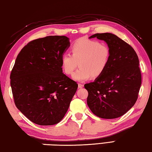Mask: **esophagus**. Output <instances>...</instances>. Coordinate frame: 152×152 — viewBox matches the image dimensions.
I'll return each instance as SVG.
<instances>
[{"mask_svg":"<svg viewBox=\"0 0 152 152\" xmlns=\"http://www.w3.org/2000/svg\"><path fill=\"white\" fill-rule=\"evenodd\" d=\"M78 86H79V88H83L84 87V85L82 84V83H79Z\"/></svg>","mask_w":152,"mask_h":152,"instance_id":"obj_1","label":"esophagus"}]
</instances>
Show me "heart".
I'll use <instances>...</instances> for the list:
<instances>
[{
	"mask_svg": "<svg viewBox=\"0 0 152 152\" xmlns=\"http://www.w3.org/2000/svg\"><path fill=\"white\" fill-rule=\"evenodd\" d=\"M71 53L61 56L62 70L70 75L76 67L79 68L73 75L78 81H85L91 77H99L107 69L110 60V50L107 45L86 37L77 39L71 47Z\"/></svg>",
	"mask_w": 152,
	"mask_h": 152,
	"instance_id": "1",
	"label": "heart"
}]
</instances>
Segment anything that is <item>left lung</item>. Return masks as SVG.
I'll return each instance as SVG.
<instances>
[{
	"label": "left lung",
	"instance_id": "8db88e82",
	"mask_svg": "<svg viewBox=\"0 0 152 152\" xmlns=\"http://www.w3.org/2000/svg\"><path fill=\"white\" fill-rule=\"evenodd\" d=\"M91 38L107 42L111 55L104 73L94 82L85 85L88 93L87 104L99 118H118L138 99L142 84L138 57L130 45L114 34H95Z\"/></svg>",
	"mask_w": 152,
	"mask_h": 152
}]
</instances>
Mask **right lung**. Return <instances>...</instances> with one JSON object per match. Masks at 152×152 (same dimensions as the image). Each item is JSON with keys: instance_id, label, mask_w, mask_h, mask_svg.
<instances>
[{"instance_id": "add662e5", "label": "right lung", "mask_w": 152, "mask_h": 152, "mask_svg": "<svg viewBox=\"0 0 152 152\" xmlns=\"http://www.w3.org/2000/svg\"><path fill=\"white\" fill-rule=\"evenodd\" d=\"M65 36L28 42L20 51L10 73L17 108L36 124L54 125L64 118L78 87L63 73L61 58L69 47Z\"/></svg>"}]
</instances>
